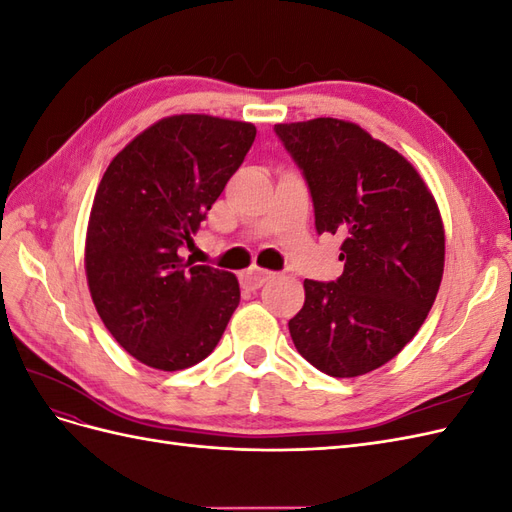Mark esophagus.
Instances as JSON below:
<instances>
[{
    "instance_id": "34e87169",
    "label": "esophagus",
    "mask_w": 512,
    "mask_h": 512,
    "mask_svg": "<svg viewBox=\"0 0 512 512\" xmlns=\"http://www.w3.org/2000/svg\"><path fill=\"white\" fill-rule=\"evenodd\" d=\"M271 277H273L271 271H265V269H250V271H245V273L241 275V284H243L247 290H256V288H260L265 282H269Z\"/></svg>"
}]
</instances>
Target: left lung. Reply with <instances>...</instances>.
I'll use <instances>...</instances> for the list:
<instances>
[{
    "label": "left lung",
    "instance_id": "obj_1",
    "mask_svg": "<svg viewBox=\"0 0 512 512\" xmlns=\"http://www.w3.org/2000/svg\"><path fill=\"white\" fill-rule=\"evenodd\" d=\"M307 179L316 230L344 237L337 282L305 280L288 322L301 356L333 378L369 374L421 329L444 273V224L421 173L359 123H277Z\"/></svg>",
    "mask_w": 512,
    "mask_h": 512
}]
</instances>
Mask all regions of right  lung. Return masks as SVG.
Listing matches in <instances>:
<instances>
[{
	"label": "right lung",
	"mask_w": 512,
	"mask_h": 512,
	"mask_svg": "<svg viewBox=\"0 0 512 512\" xmlns=\"http://www.w3.org/2000/svg\"><path fill=\"white\" fill-rule=\"evenodd\" d=\"M256 138L247 121L170 115L104 170L85 237L91 301L117 344L153 369L213 352L235 312L237 277L181 256Z\"/></svg>",
	"instance_id": "right-lung-1"
}]
</instances>
